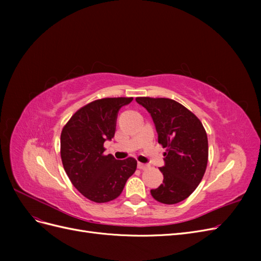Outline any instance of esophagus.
Listing matches in <instances>:
<instances>
[{"label": "esophagus", "mask_w": 261, "mask_h": 261, "mask_svg": "<svg viewBox=\"0 0 261 261\" xmlns=\"http://www.w3.org/2000/svg\"><path fill=\"white\" fill-rule=\"evenodd\" d=\"M137 167L140 170H147V169H149V165L148 164H144V163H140V162H138Z\"/></svg>", "instance_id": "34e87169"}]
</instances>
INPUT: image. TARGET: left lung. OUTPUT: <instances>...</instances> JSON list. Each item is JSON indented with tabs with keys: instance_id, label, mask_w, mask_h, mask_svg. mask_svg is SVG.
<instances>
[{
	"instance_id": "8db88e82",
	"label": "left lung",
	"mask_w": 261,
	"mask_h": 261,
	"mask_svg": "<svg viewBox=\"0 0 261 261\" xmlns=\"http://www.w3.org/2000/svg\"><path fill=\"white\" fill-rule=\"evenodd\" d=\"M137 103L151 115L163 148V183L151 189L153 198L165 204L183 201L201 181L208 163V137L201 122L178 102L168 98L138 97Z\"/></svg>"
}]
</instances>
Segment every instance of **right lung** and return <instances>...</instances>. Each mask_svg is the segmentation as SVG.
I'll use <instances>...</instances> for the list:
<instances>
[{
	"mask_svg": "<svg viewBox=\"0 0 261 261\" xmlns=\"http://www.w3.org/2000/svg\"><path fill=\"white\" fill-rule=\"evenodd\" d=\"M133 98H103L81 108L61 133V159L68 178L86 198L108 202L121 195L135 173L134 158L106 155L103 144L114 137L118 110Z\"/></svg>",
	"mask_w": 261,
	"mask_h": 261,
	"instance_id": "1",
	"label": "right lung"
}]
</instances>
